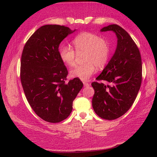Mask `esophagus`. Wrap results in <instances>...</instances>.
<instances>
[{
	"label": "esophagus",
	"instance_id": "1",
	"mask_svg": "<svg viewBox=\"0 0 157 157\" xmlns=\"http://www.w3.org/2000/svg\"><path fill=\"white\" fill-rule=\"evenodd\" d=\"M83 84H84V86H89L90 85V83H88V82H83Z\"/></svg>",
	"mask_w": 157,
	"mask_h": 157
}]
</instances>
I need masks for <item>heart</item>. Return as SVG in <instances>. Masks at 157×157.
<instances>
[{
	"instance_id": "1",
	"label": "heart",
	"mask_w": 157,
	"mask_h": 157,
	"mask_svg": "<svg viewBox=\"0 0 157 157\" xmlns=\"http://www.w3.org/2000/svg\"><path fill=\"white\" fill-rule=\"evenodd\" d=\"M72 44L77 54L85 52L84 61H86L71 71L70 75L72 77L87 80L96 72V65L98 67H102L107 63L110 55V46L105 40L96 33H80L74 38ZM74 51L67 45H60L58 48L61 60L69 67L75 65L76 52Z\"/></svg>"
}]
</instances>
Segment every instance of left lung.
Returning a JSON list of instances; mask_svg holds the SVG:
<instances>
[{"label":"left lung","mask_w":157,"mask_h":157,"mask_svg":"<svg viewBox=\"0 0 157 157\" xmlns=\"http://www.w3.org/2000/svg\"><path fill=\"white\" fill-rule=\"evenodd\" d=\"M113 31L117 36L115 54L102 73L93 82L92 107L103 119L114 120L129 110L138 93L142 80V63L138 47L119 25H109L101 31Z\"/></svg>","instance_id":"obj_1"}]
</instances>
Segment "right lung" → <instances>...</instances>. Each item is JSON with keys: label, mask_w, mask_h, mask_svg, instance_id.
<instances>
[{"label": "right lung", "mask_w": 157, "mask_h": 157, "mask_svg": "<svg viewBox=\"0 0 157 157\" xmlns=\"http://www.w3.org/2000/svg\"><path fill=\"white\" fill-rule=\"evenodd\" d=\"M75 31L59 25L39 28L26 42L21 58L20 78L25 97L36 115L57 123L67 118L83 86L78 78L67 82L68 71L59 56L61 42Z\"/></svg>", "instance_id": "right-lung-1"}]
</instances>
